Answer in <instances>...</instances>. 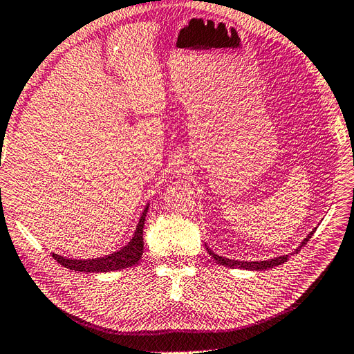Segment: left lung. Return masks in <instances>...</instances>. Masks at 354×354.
Returning a JSON list of instances; mask_svg holds the SVG:
<instances>
[{"instance_id": "1", "label": "left lung", "mask_w": 354, "mask_h": 354, "mask_svg": "<svg viewBox=\"0 0 354 354\" xmlns=\"http://www.w3.org/2000/svg\"><path fill=\"white\" fill-rule=\"evenodd\" d=\"M314 232L315 231H312L305 240H303V243H301V245H305L308 241H309V238L314 235ZM301 245L299 249H295V252H299L300 249H301ZM207 250L209 252V254H211V258H214V261L217 262V264H220V266H226V267H231V268H244V270H267V268H273V267H277V266H281V264H283V262H286L288 261V258H290V254H283V257H277V258H274V259H270V261H253V262H248V261H235V259H227V258H225V257H218V254H216L214 252H212L211 249H208L207 248ZM294 254V253H292Z\"/></svg>"}]
</instances>
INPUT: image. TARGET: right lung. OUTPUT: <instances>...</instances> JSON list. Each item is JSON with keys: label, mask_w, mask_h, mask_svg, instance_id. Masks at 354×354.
<instances>
[{"label": "right lung", "mask_w": 354, "mask_h": 354, "mask_svg": "<svg viewBox=\"0 0 354 354\" xmlns=\"http://www.w3.org/2000/svg\"><path fill=\"white\" fill-rule=\"evenodd\" d=\"M147 208H149V205H146L145 211L142 212V217L138 220L133 240L119 252H114L109 254V257L95 259H66L57 253H53V258L63 267L73 271H80V273L81 271H84V273H105V271H116L136 266L142 259L143 254V226Z\"/></svg>", "instance_id": "1"}]
</instances>
